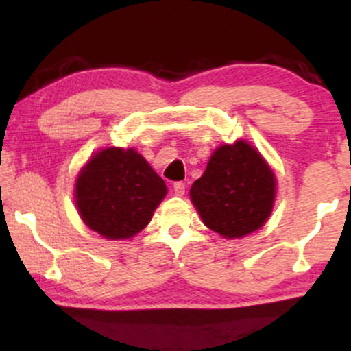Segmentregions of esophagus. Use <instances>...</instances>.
<instances>
[{"label": "esophagus", "instance_id": "obj_1", "mask_svg": "<svg viewBox=\"0 0 351 351\" xmlns=\"http://www.w3.org/2000/svg\"><path fill=\"white\" fill-rule=\"evenodd\" d=\"M173 189H175L176 196H183L184 191H186V184H184L183 181H176V183L173 184Z\"/></svg>", "mask_w": 351, "mask_h": 351}]
</instances>
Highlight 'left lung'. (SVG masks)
Here are the masks:
<instances>
[{"label":"left lung","mask_w":351,"mask_h":351,"mask_svg":"<svg viewBox=\"0 0 351 351\" xmlns=\"http://www.w3.org/2000/svg\"><path fill=\"white\" fill-rule=\"evenodd\" d=\"M189 196L209 229L229 239L243 237L271 215L276 178L259 152L239 140L213 153Z\"/></svg>","instance_id":"left-lung-1"}]
</instances>
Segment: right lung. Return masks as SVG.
<instances>
[{
    "label": "right lung",
    "instance_id": "1",
    "mask_svg": "<svg viewBox=\"0 0 351 351\" xmlns=\"http://www.w3.org/2000/svg\"><path fill=\"white\" fill-rule=\"evenodd\" d=\"M165 195V181L134 148L99 152L75 183L80 217L107 239H127L142 231Z\"/></svg>",
    "mask_w": 351,
    "mask_h": 351
}]
</instances>
